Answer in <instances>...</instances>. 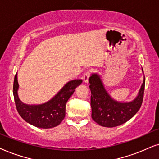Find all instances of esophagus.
Returning <instances> with one entry per match:
<instances>
[{
    "instance_id": "esophagus-1",
    "label": "esophagus",
    "mask_w": 159,
    "mask_h": 159,
    "mask_svg": "<svg viewBox=\"0 0 159 159\" xmlns=\"http://www.w3.org/2000/svg\"><path fill=\"white\" fill-rule=\"evenodd\" d=\"M90 75H91V73H90L89 71H86L85 72V73H84V75H83L84 82H85V83H87L88 81H89V78Z\"/></svg>"
}]
</instances>
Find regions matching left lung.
<instances>
[{"instance_id":"left-lung-1","label":"left lung","mask_w":159,"mask_h":159,"mask_svg":"<svg viewBox=\"0 0 159 159\" xmlns=\"http://www.w3.org/2000/svg\"><path fill=\"white\" fill-rule=\"evenodd\" d=\"M91 90L92 117L97 124L105 127H115L131 119L140 108L143 100L145 79L138 96L130 102L113 100L105 91L97 74H92L89 80Z\"/></svg>"}]
</instances>
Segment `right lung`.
<instances>
[{"label":"right lung","instance_id":"1","mask_svg":"<svg viewBox=\"0 0 159 159\" xmlns=\"http://www.w3.org/2000/svg\"><path fill=\"white\" fill-rule=\"evenodd\" d=\"M81 83V79L69 81L58 94L47 102L39 105H28L22 103L18 97L19 84L16 73L13 85V94L16 110L21 117L31 125L43 129L55 127L65 118L67 102L75 92V88Z\"/></svg>","mask_w":159,"mask_h":159}]
</instances>
